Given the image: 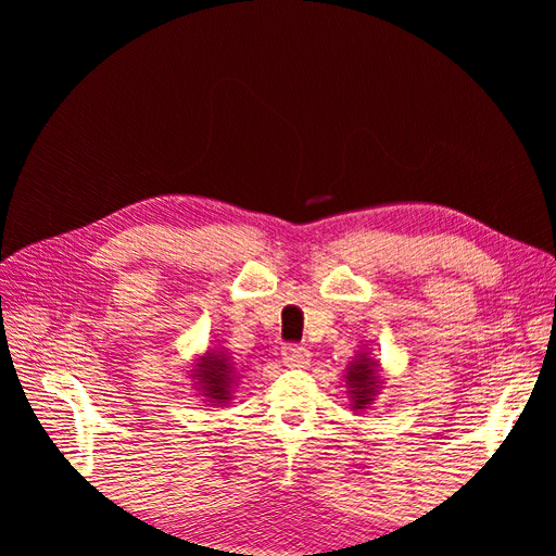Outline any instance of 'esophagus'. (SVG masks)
Here are the masks:
<instances>
[{"instance_id":"obj_1","label":"esophagus","mask_w":556,"mask_h":556,"mask_svg":"<svg viewBox=\"0 0 556 556\" xmlns=\"http://www.w3.org/2000/svg\"><path fill=\"white\" fill-rule=\"evenodd\" d=\"M282 362L288 366H306L308 359H311V352L306 345H299V343H285L282 350Z\"/></svg>"}]
</instances>
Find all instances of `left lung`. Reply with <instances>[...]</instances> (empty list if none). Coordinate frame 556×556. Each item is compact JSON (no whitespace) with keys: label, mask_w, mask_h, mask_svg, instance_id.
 Returning <instances> with one entry per match:
<instances>
[{"label":"left lung","mask_w":556,"mask_h":556,"mask_svg":"<svg viewBox=\"0 0 556 556\" xmlns=\"http://www.w3.org/2000/svg\"><path fill=\"white\" fill-rule=\"evenodd\" d=\"M376 362L371 359H362L352 364L348 368V384H350V394L355 399L352 408H366V403H371L374 399V387H376V371H374Z\"/></svg>","instance_id":"8db88e82"}]
</instances>
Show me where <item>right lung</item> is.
Instances as JSON below:
<instances>
[{
  "label": "right lung",
  "mask_w": 556,
  "mask_h": 556,
  "mask_svg": "<svg viewBox=\"0 0 556 556\" xmlns=\"http://www.w3.org/2000/svg\"><path fill=\"white\" fill-rule=\"evenodd\" d=\"M199 380L204 382V392L206 396L223 401L229 396V384H231V366L227 364V357L217 355V357H206L199 364Z\"/></svg>",
  "instance_id": "1"
}]
</instances>
